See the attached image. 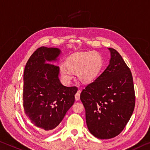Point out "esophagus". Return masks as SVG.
<instances>
[{
	"mask_svg": "<svg viewBox=\"0 0 150 150\" xmlns=\"http://www.w3.org/2000/svg\"><path fill=\"white\" fill-rule=\"evenodd\" d=\"M80 92H81V91H80V90H79V91H77V93L75 94V100L76 101H79L80 99Z\"/></svg>",
	"mask_w": 150,
	"mask_h": 150,
	"instance_id": "1",
	"label": "esophagus"
}]
</instances>
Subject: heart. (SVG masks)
Here are the masks:
<instances>
[{
	"label": "heart",
	"mask_w": 150,
	"mask_h": 150,
	"mask_svg": "<svg viewBox=\"0 0 150 150\" xmlns=\"http://www.w3.org/2000/svg\"><path fill=\"white\" fill-rule=\"evenodd\" d=\"M103 65L102 57L97 52H81L73 54L66 60V65H59L61 77L68 84L77 73L79 80L84 83L92 82L96 79Z\"/></svg>",
	"instance_id": "b5f03b06"
}]
</instances>
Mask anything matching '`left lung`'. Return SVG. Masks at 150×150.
<instances>
[{"label":"left lung","mask_w":150,"mask_h":150,"mask_svg":"<svg viewBox=\"0 0 150 150\" xmlns=\"http://www.w3.org/2000/svg\"><path fill=\"white\" fill-rule=\"evenodd\" d=\"M108 49V66L80 95L88 129L101 139L113 138L122 132L134 112L135 101L129 68L115 49Z\"/></svg>","instance_id":"obj_1"}]
</instances>
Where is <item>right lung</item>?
<instances>
[{"instance_id":"1","label":"right lung","mask_w":150,"mask_h":150,"mask_svg":"<svg viewBox=\"0 0 150 150\" xmlns=\"http://www.w3.org/2000/svg\"><path fill=\"white\" fill-rule=\"evenodd\" d=\"M61 50L41 47L30 57L23 75V107L30 122L46 131L61 122L75 102L76 87H65L59 80Z\"/></svg>"}]
</instances>
